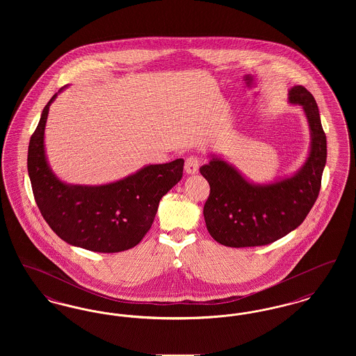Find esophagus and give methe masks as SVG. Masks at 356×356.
<instances>
[{
	"label": "esophagus",
	"instance_id": "1",
	"mask_svg": "<svg viewBox=\"0 0 356 356\" xmlns=\"http://www.w3.org/2000/svg\"><path fill=\"white\" fill-rule=\"evenodd\" d=\"M199 165H200V161H199V157L197 156H188L186 160V172L188 175H195L199 172Z\"/></svg>",
	"mask_w": 356,
	"mask_h": 356
}]
</instances>
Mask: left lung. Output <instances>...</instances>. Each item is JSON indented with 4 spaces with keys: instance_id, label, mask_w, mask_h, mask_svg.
<instances>
[{
    "instance_id": "8db88e82",
    "label": "left lung",
    "mask_w": 356,
    "mask_h": 356,
    "mask_svg": "<svg viewBox=\"0 0 356 356\" xmlns=\"http://www.w3.org/2000/svg\"><path fill=\"white\" fill-rule=\"evenodd\" d=\"M289 102L305 109L311 128V151L295 176L267 186L248 183L218 157L200 168L209 183L204 219L209 235L227 247L266 245L286 236L305 221L322 186L327 138L314 96L302 85L289 90Z\"/></svg>"
}]
</instances>
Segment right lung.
<instances>
[{
	"label": "right lung",
	"instance_id": "obj_1",
	"mask_svg": "<svg viewBox=\"0 0 356 356\" xmlns=\"http://www.w3.org/2000/svg\"><path fill=\"white\" fill-rule=\"evenodd\" d=\"M31 137L28 172L33 196L53 232L68 244L113 254L137 245L152 225L161 197L183 177L184 160L148 165L106 186H68L48 167L44 131L49 105Z\"/></svg>",
	"mask_w": 356,
	"mask_h": 356
}]
</instances>
